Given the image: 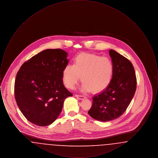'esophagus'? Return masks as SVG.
<instances>
[{"label":"esophagus","instance_id":"obj_1","mask_svg":"<svg viewBox=\"0 0 158 158\" xmlns=\"http://www.w3.org/2000/svg\"><path fill=\"white\" fill-rule=\"evenodd\" d=\"M75 97L76 98L79 99H83L84 98H85V96H84L83 95H77V94H76Z\"/></svg>","mask_w":158,"mask_h":158}]
</instances>
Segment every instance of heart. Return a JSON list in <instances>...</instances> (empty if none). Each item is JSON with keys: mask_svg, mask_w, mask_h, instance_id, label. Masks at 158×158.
<instances>
[{"mask_svg": "<svg viewBox=\"0 0 158 158\" xmlns=\"http://www.w3.org/2000/svg\"><path fill=\"white\" fill-rule=\"evenodd\" d=\"M113 72V63L108 57L81 53L73 59V66L68 65L64 69L63 81L67 88L73 89L81 76L83 90L99 92L110 85Z\"/></svg>", "mask_w": 158, "mask_h": 158, "instance_id": "heart-1", "label": "heart"}]
</instances>
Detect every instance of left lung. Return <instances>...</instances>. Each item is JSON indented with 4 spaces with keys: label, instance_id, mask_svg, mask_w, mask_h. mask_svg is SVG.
Instances as JSON below:
<instances>
[{
    "label": "left lung",
    "instance_id": "obj_1",
    "mask_svg": "<svg viewBox=\"0 0 158 158\" xmlns=\"http://www.w3.org/2000/svg\"><path fill=\"white\" fill-rule=\"evenodd\" d=\"M114 72L110 85L92 98L88 114L101 121L115 120L126 111L133 98L137 85L135 69L127 58L110 50Z\"/></svg>",
    "mask_w": 158,
    "mask_h": 158
}]
</instances>
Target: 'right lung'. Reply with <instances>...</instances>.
<instances>
[{
    "instance_id": "add662e5",
    "label": "right lung",
    "mask_w": 158,
    "mask_h": 158,
    "mask_svg": "<svg viewBox=\"0 0 158 158\" xmlns=\"http://www.w3.org/2000/svg\"><path fill=\"white\" fill-rule=\"evenodd\" d=\"M67 56L59 48L45 50L23 63L18 72L15 100L31 123L41 127L52 124L61 113L64 99L73 95L62 80Z\"/></svg>"
}]
</instances>
